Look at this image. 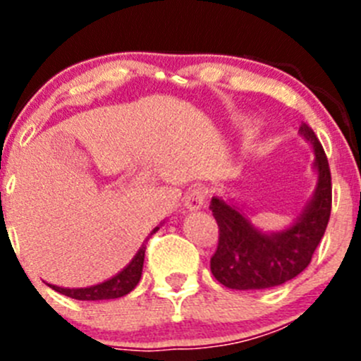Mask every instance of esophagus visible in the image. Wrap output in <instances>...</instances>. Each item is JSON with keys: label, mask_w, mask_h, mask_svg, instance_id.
I'll return each instance as SVG.
<instances>
[{"label": "esophagus", "mask_w": 361, "mask_h": 361, "mask_svg": "<svg viewBox=\"0 0 361 361\" xmlns=\"http://www.w3.org/2000/svg\"><path fill=\"white\" fill-rule=\"evenodd\" d=\"M207 190L204 187H195L194 190L188 192L187 199H185V206L188 211H197L206 204Z\"/></svg>", "instance_id": "1"}]
</instances>
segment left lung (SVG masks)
I'll list each match as a JSON object with an SVG mask.
<instances>
[{"mask_svg":"<svg viewBox=\"0 0 361 361\" xmlns=\"http://www.w3.org/2000/svg\"><path fill=\"white\" fill-rule=\"evenodd\" d=\"M300 134L312 145L318 185L297 221L286 231L264 234L238 206L213 197L209 209L218 224V246L211 272L232 290H265L300 274L318 248L332 211V176L325 150L314 130L302 122Z\"/></svg>","mask_w":361,"mask_h":361,"instance_id":"8db88e82","label":"left lung"}]
</instances>
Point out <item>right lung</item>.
I'll return each mask as SVG.
<instances>
[{
	"label": "right lung",
	"instance_id": "right-lung-1",
	"mask_svg": "<svg viewBox=\"0 0 361 361\" xmlns=\"http://www.w3.org/2000/svg\"><path fill=\"white\" fill-rule=\"evenodd\" d=\"M159 231V227H155L150 232L155 234ZM148 235V238H150ZM148 241V239H147ZM147 241L143 243L140 251L134 255L133 260L129 262L126 269L118 272L116 276H113L108 281L99 283V285L89 286V288H63V286L49 285L50 288L56 290V292L66 295V297L76 298V300H110V298H118L133 292L136 288V285L141 279V272H143V262H145V250H147Z\"/></svg>",
	"mask_w": 361,
	"mask_h": 361
}]
</instances>
